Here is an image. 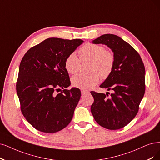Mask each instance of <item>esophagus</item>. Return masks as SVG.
I'll return each instance as SVG.
<instances>
[{
  "instance_id": "esophagus-1",
  "label": "esophagus",
  "mask_w": 160,
  "mask_h": 160,
  "mask_svg": "<svg viewBox=\"0 0 160 160\" xmlns=\"http://www.w3.org/2000/svg\"><path fill=\"white\" fill-rule=\"evenodd\" d=\"M89 91L88 90H81V93L82 95H85V94H87V93H89Z\"/></svg>"
}]
</instances>
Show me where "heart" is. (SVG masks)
<instances>
[{
    "instance_id": "obj_1",
    "label": "heart",
    "mask_w": 160,
    "mask_h": 160,
    "mask_svg": "<svg viewBox=\"0 0 160 160\" xmlns=\"http://www.w3.org/2000/svg\"><path fill=\"white\" fill-rule=\"evenodd\" d=\"M78 54L82 61H90L88 65L90 72L72 76L71 82L73 86L82 90L90 89L98 83L100 76L105 79L113 72L115 61L114 53L105 49L103 46L88 43L80 47ZM64 66L68 73L74 74L80 68V61L74 52H72L67 57Z\"/></svg>"
}]
</instances>
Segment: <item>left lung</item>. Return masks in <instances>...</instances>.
I'll return each instance as SVG.
<instances>
[{"label": "left lung", "mask_w": 160, "mask_h": 160, "mask_svg": "<svg viewBox=\"0 0 160 160\" xmlns=\"http://www.w3.org/2000/svg\"><path fill=\"white\" fill-rule=\"evenodd\" d=\"M104 44L113 52V72L100 85L112 93L91 92L94 101L91 112L95 121L105 128H123L137 115L145 93V68L142 60L133 47L120 37L104 34L92 41Z\"/></svg>", "instance_id": "obj_1"}]
</instances>
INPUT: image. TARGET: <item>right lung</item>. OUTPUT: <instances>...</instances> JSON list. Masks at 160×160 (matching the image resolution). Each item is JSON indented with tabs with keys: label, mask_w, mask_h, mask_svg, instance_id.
I'll return each mask as SVG.
<instances>
[{
	"label": "right lung",
	"mask_w": 160,
	"mask_h": 160,
	"mask_svg": "<svg viewBox=\"0 0 160 160\" xmlns=\"http://www.w3.org/2000/svg\"><path fill=\"white\" fill-rule=\"evenodd\" d=\"M83 42L79 39L48 38L22 58L16 92L23 115L38 131L55 133L72 120L81 92L76 88L66 89L70 81L64 62Z\"/></svg>",
	"instance_id": "1"
}]
</instances>
